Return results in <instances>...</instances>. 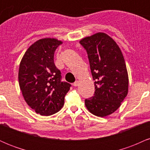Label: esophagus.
<instances>
[{
    "instance_id": "34e87169",
    "label": "esophagus",
    "mask_w": 150,
    "mask_h": 150,
    "mask_svg": "<svg viewBox=\"0 0 150 150\" xmlns=\"http://www.w3.org/2000/svg\"><path fill=\"white\" fill-rule=\"evenodd\" d=\"M78 85H79V82L77 80L75 81V82L73 83V86H75V87H77V86H78Z\"/></svg>"
}]
</instances>
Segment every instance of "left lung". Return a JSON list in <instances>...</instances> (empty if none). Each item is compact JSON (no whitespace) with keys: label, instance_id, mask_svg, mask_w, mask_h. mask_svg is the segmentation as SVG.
I'll return each mask as SVG.
<instances>
[{"label":"left lung","instance_id":"left-lung-1","mask_svg":"<svg viewBox=\"0 0 150 150\" xmlns=\"http://www.w3.org/2000/svg\"><path fill=\"white\" fill-rule=\"evenodd\" d=\"M80 44L87 51L95 92L85 99L92 114L105 117L120 107L128 92V75L123 53L108 34L98 32L83 38Z\"/></svg>","mask_w":150,"mask_h":150}]
</instances>
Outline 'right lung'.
I'll use <instances>...</instances> for the list:
<instances>
[{"label": "right lung", "instance_id": "1", "mask_svg": "<svg viewBox=\"0 0 150 150\" xmlns=\"http://www.w3.org/2000/svg\"><path fill=\"white\" fill-rule=\"evenodd\" d=\"M61 41L44 38L26 51L20 64L18 80L27 104L42 116L57 113L64 104L71 85L61 82V73L54 64V52Z\"/></svg>", "mask_w": 150, "mask_h": 150}]
</instances>
